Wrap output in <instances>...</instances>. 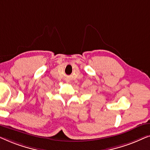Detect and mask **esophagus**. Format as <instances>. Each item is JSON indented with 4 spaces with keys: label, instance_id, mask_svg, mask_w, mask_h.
Masks as SVG:
<instances>
[{
    "label": "esophagus",
    "instance_id": "34e87169",
    "mask_svg": "<svg viewBox=\"0 0 150 150\" xmlns=\"http://www.w3.org/2000/svg\"><path fill=\"white\" fill-rule=\"evenodd\" d=\"M67 82H69V81H67Z\"/></svg>",
    "mask_w": 150,
    "mask_h": 150
}]
</instances>
